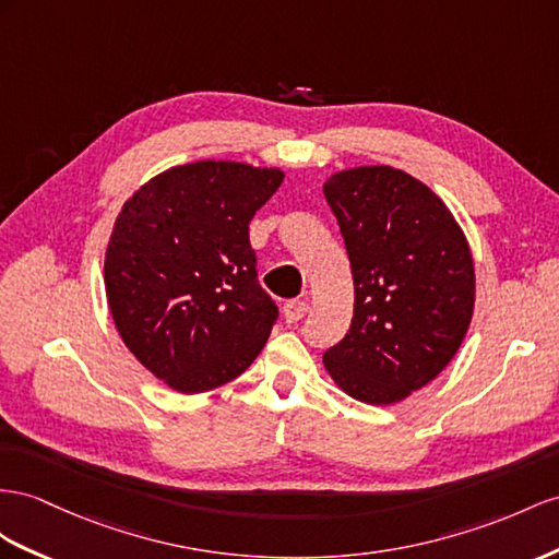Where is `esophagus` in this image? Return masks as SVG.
<instances>
[{
    "label": "esophagus",
    "instance_id": "1",
    "mask_svg": "<svg viewBox=\"0 0 559 559\" xmlns=\"http://www.w3.org/2000/svg\"><path fill=\"white\" fill-rule=\"evenodd\" d=\"M307 311H309V305L305 299H290V302L283 305V319L285 323H297L307 317Z\"/></svg>",
    "mask_w": 559,
    "mask_h": 559
}]
</instances>
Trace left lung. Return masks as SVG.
I'll return each instance as SVG.
<instances>
[{
	"label": "left lung",
	"mask_w": 559,
	"mask_h": 559,
	"mask_svg": "<svg viewBox=\"0 0 559 559\" xmlns=\"http://www.w3.org/2000/svg\"><path fill=\"white\" fill-rule=\"evenodd\" d=\"M323 195L354 278L349 333L323 366L364 404L404 402L463 345L475 311L467 238L429 186L390 165L335 171Z\"/></svg>",
	"instance_id": "left-lung-1"
}]
</instances>
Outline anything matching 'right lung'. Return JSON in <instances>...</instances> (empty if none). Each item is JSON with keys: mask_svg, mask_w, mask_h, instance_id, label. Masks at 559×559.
<instances>
[{"mask_svg": "<svg viewBox=\"0 0 559 559\" xmlns=\"http://www.w3.org/2000/svg\"><path fill=\"white\" fill-rule=\"evenodd\" d=\"M278 167L198 160L169 167L122 205L104 281L136 361L181 394L231 382L266 345L278 309L257 281L248 226Z\"/></svg>", "mask_w": 559, "mask_h": 559, "instance_id": "right-lung-1", "label": "right lung"}]
</instances>
